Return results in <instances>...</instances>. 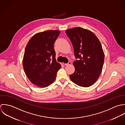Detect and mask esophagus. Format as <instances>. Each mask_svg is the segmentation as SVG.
Instances as JSON below:
<instances>
[{"mask_svg":"<svg viewBox=\"0 0 125 125\" xmlns=\"http://www.w3.org/2000/svg\"><path fill=\"white\" fill-rule=\"evenodd\" d=\"M71 64H72L71 62V61H69L68 63H65V64H64V65H65V66H68V65H71Z\"/></svg>","mask_w":125,"mask_h":125,"instance_id":"esophagus-1","label":"esophagus"}]
</instances>
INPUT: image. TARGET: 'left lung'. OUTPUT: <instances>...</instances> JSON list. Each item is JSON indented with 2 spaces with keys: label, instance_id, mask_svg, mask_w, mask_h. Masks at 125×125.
Wrapping results in <instances>:
<instances>
[{
  "label": "left lung",
  "instance_id": "8db88e82",
  "mask_svg": "<svg viewBox=\"0 0 125 125\" xmlns=\"http://www.w3.org/2000/svg\"><path fill=\"white\" fill-rule=\"evenodd\" d=\"M66 33L78 59L73 63L75 72L70 77L78 85L90 86L99 77L104 63V54L100 41L92 32L81 27L68 29Z\"/></svg>",
  "mask_w": 125,
  "mask_h": 125
}]
</instances>
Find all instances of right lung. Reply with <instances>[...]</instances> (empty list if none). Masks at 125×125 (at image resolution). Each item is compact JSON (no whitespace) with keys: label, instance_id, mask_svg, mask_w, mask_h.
<instances>
[{"label":"right lung","instance_id":"obj_1","mask_svg":"<svg viewBox=\"0 0 125 125\" xmlns=\"http://www.w3.org/2000/svg\"><path fill=\"white\" fill-rule=\"evenodd\" d=\"M60 31L48 30L34 35L25 47L23 65L30 82L40 87H47L56 78L61 65L56 62L53 44Z\"/></svg>","mask_w":125,"mask_h":125}]
</instances>
